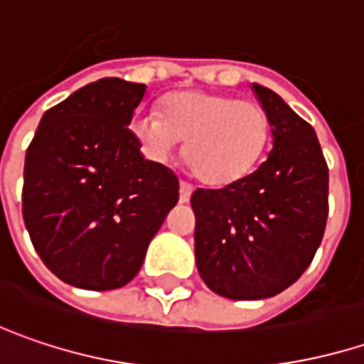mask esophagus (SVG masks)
Here are the masks:
<instances>
[{"mask_svg":"<svg viewBox=\"0 0 364 364\" xmlns=\"http://www.w3.org/2000/svg\"><path fill=\"white\" fill-rule=\"evenodd\" d=\"M191 193H193V185L187 181H181V185H179V202L181 203L189 202Z\"/></svg>","mask_w":364,"mask_h":364,"instance_id":"1","label":"esophagus"}]
</instances>
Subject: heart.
I'll use <instances>...</instances> for the list:
<instances>
[{
    "mask_svg": "<svg viewBox=\"0 0 364 364\" xmlns=\"http://www.w3.org/2000/svg\"><path fill=\"white\" fill-rule=\"evenodd\" d=\"M132 132L154 161H168L185 144L189 168L210 185L245 177L269 139L266 109L251 100L214 92H177L162 100L161 115L138 113Z\"/></svg>",
    "mask_w": 364,
    "mask_h": 364,
    "instance_id": "heart-1",
    "label": "heart"
}]
</instances>
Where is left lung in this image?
<instances>
[{"label": "left lung", "instance_id": "1", "mask_svg": "<svg viewBox=\"0 0 364 364\" xmlns=\"http://www.w3.org/2000/svg\"><path fill=\"white\" fill-rule=\"evenodd\" d=\"M274 148L223 189H196V262L205 287L235 301L274 296L309 267L328 220V162L315 129L266 86Z\"/></svg>", "mask_w": 364, "mask_h": 364}]
</instances>
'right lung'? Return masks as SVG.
<instances>
[{
    "label": "right lung",
    "mask_w": 364,
    "mask_h": 364,
    "mask_svg": "<svg viewBox=\"0 0 364 364\" xmlns=\"http://www.w3.org/2000/svg\"><path fill=\"white\" fill-rule=\"evenodd\" d=\"M146 86L102 77L51 107L24 161L22 216L43 264L72 287H125L171 208L179 179L146 161L127 127Z\"/></svg>",
    "instance_id": "right-lung-1"
}]
</instances>
